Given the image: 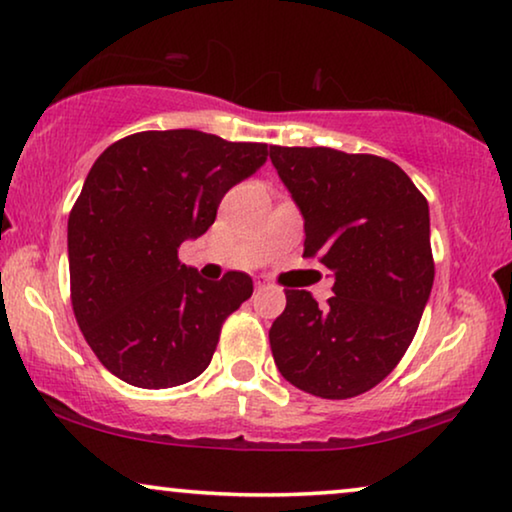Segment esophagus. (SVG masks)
<instances>
[{
  "label": "esophagus",
  "instance_id": "esophagus-1",
  "mask_svg": "<svg viewBox=\"0 0 512 512\" xmlns=\"http://www.w3.org/2000/svg\"><path fill=\"white\" fill-rule=\"evenodd\" d=\"M255 287H257V290H262V287H266V280L257 278V280H255Z\"/></svg>",
  "mask_w": 512,
  "mask_h": 512
}]
</instances>
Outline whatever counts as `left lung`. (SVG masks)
Masks as SVG:
<instances>
[{
	"label": "left lung",
	"mask_w": 512,
	"mask_h": 512,
	"mask_svg": "<svg viewBox=\"0 0 512 512\" xmlns=\"http://www.w3.org/2000/svg\"><path fill=\"white\" fill-rule=\"evenodd\" d=\"M269 157L304 215V257L334 273L325 308L285 290L269 329L273 362L315 397H357L401 362L429 301V204L385 157L322 146H271Z\"/></svg>",
	"instance_id": "1"
}]
</instances>
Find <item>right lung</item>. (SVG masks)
<instances>
[{"label": "right lung", "mask_w": 512, "mask_h": 512, "mask_svg": "<svg viewBox=\"0 0 512 512\" xmlns=\"http://www.w3.org/2000/svg\"><path fill=\"white\" fill-rule=\"evenodd\" d=\"M266 155V143L167 129L125 136L92 164L69 213L71 306L113 376L164 390L211 364L222 322L250 299L253 278L206 280L178 248L213 225L229 187Z\"/></svg>", "instance_id": "obj_1"}]
</instances>
